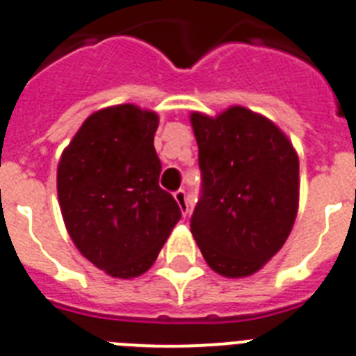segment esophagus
I'll list each match as a JSON object with an SVG mask.
<instances>
[{
	"mask_svg": "<svg viewBox=\"0 0 356 356\" xmlns=\"http://www.w3.org/2000/svg\"><path fill=\"white\" fill-rule=\"evenodd\" d=\"M173 197H175V201H177L179 208H181V213L186 217L188 213H190V206H188V197H186V192L184 190H177V192L173 193Z\"/></svg>",
	"mask_w": 356,
	"mask_h": 356,
	"instance_id": "obj_1",
	"label": "esophagus"
}]
</instances>
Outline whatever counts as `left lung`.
Wrapping results in <instances>:
<instances>
[{
	"mask_svg": "<svg viewBox=\"0 0 356 356\" xmlns=\"http://www.w3.org/2000/svg\"><path fill=\"white\" fill-rule=\"evenodd\" d=\"M202 172L193 238L215 273L243 279L284 246L298 211V155L273 121L244 106L190 115Z\"/></svg>",
	"mask_w": 356,
	"mask_h": 356,
	"instance_id": "obj_1",
	"label": "left lung"
}]
</instances>
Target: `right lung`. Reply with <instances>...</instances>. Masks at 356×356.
Wrapping results in <instances>:
<instances>
[{"label": "right lung", "instance_id": "1", "mask_svg": "<svg viewBox=\"0 0 356 356\" xmlns=\"http://www.w3.org/2000/svg\"><path fill=\"white\" fill-rule=\"evenodd\" d=\"M159 115L136 104L85 119L58 164V199L72 243L95 268L134 279L152 268L181 219L159 186Z\"/></svg>", "mask_w": 356, "mask_h": 356}]
</instances>
